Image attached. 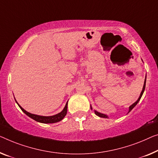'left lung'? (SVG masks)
Listing matches in <instances>:
<instances>
[{"label":"left lung","mask_w":158,"mask_h":158,"mask_svg":"<svg viewBox=\"0 0 158 158\" xmlns=\"http://www.w3.org/2000/svg\"><path fill=\"white\" fill-rule=\"evenodd\" d=\"M145 79H146V78H145ZM145 82H144V85H143V90H142V91H141V94H140V97L138 98V99L136 101V102H135L133 103V104H132L130 107H129V112L131 111V110L133 109L134 107L135 106H136V104H137V103H138V102H139L140 101V99L141 98V97H142V96H143V92H144V91H145ZM94 113H95V114L96 115V116H99V117H101V118H108V116H106V115H105V114H101V113H98V112H97L96 111V110H94Z\"/></svg>","instance_id":"1"}]
</instances>
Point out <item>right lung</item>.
<instances>
[{
    "label": "right lung",
    "mask_w": 158,
    "mask_h": 158,
    "mask_svg": "<svg viewBox=\"0 0 158 158\" xmlns=\"http://www.w3.org/2000/svg\"><path fill=\"white\" fill-rule=\"evenodd\" d=\"M15 102H16V100H15ZM18 106H19V107L21 109V110H22L27 115V116L30 117L32 119H34L35 121H36L37 122H40V123H56V122L62 121V120L64 118V116H66V114H67V103H66L64 109H63L62 112H60V114H58L55 115V116H37V115L30 114V113H28L27 111H26V110L23 109V108L21 107L19 104H18Z\"/></svg>",
    "instance_id": "1"
}]
</instances>
